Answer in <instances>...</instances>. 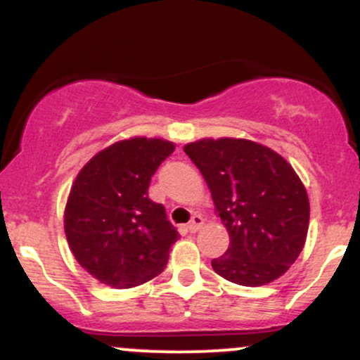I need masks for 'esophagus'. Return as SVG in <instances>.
Returning <instances> with one entry per match:
<instances>
[{
    "label": "esophagus",
    "instance_id": "34e87169",
    "mask_svg": "<svg viewBox=\"0 0 360 360\" xmlns=\"http://www.w3.org/2000/svg\"><path fill=\"white\" fill-rule=\"evenodd\" d=\"M203 223H205V220L200 217V214H194V217L191 218V221H189L188 230H189V232H191V233L200 232V229H201V226H203Z\"/></svg>",
    "mask_w": 360,
    "mask_h": 360
}]
</instances>
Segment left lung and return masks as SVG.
<instances>
[{
  "label": "left lung",
  "mask_w": 360,
  "mask_h": 360,
  "mask_svg": "<svg viewBox=\"0 0 360 360\" xmlns=\"http://www.w3.org/2000/svg\"><path fill=\"white\" fill-rule=\"evenodd\" d=\"M184 152L208 184L230 245L212 260L217 274L240 286H264L295 264L307 242L309 201L284 157L245 139H201Z\"/></svg>",
  "instance_id": "1"
}]
</instances>
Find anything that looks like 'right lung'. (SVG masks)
I'll return each mask as SVG.
<instances>
[{
    "label": "right lung",
    "mask_w": 360,
    "mask_h": 360,
    "mask_svg": "<svg viewBox=\"0 0 360 360\" xmlns=\"http://www.w3.org/2000/svg\"><path fill=\"white\" fill-rule=\"evenodd\" d=\"M164 139L120 140L91 157L72 183L64 232L82 269L111 288L147 283L179 238L162 205L148 198L157 167L174 152Z\"/></svg>",
    "instance_id": "right-lung-1"
}]
</instances>
